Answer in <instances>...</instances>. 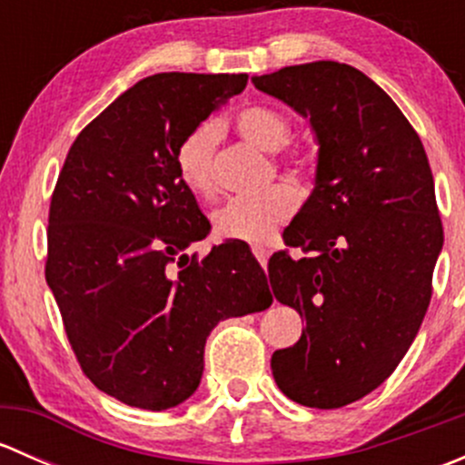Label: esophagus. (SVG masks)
Here are the masks:
<instances>
[{
    "mask_svg": "<svg viewBox=\"0 0 465 465\" xmlns=\"http://www.w3.org/2000/svg\"><path fill=\"white\" fill-rule=\"evenodd\" d=\"M252 254L256 256V261H259L262 267L267 265V259H270V250H267V247H262V245H252Z\"/></svg>",
    "mask_w": 465,
    "mask_h": 465,
    "instance_id": "34e87169",
    "label": "esophagus"
}]
</instances>
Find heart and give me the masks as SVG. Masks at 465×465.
<instances>
[{
    "mask_svg": "<svg viewBox=\"0 0 465 465\" xmlns=\"http://www.w3.org/2000/svg\"><path fill=\"white\" fill-rule=\"evenodd\" d=\"M238 133L262 150H279V157L292 173H308L312 168V148L306 143H285L290 134V121L281 110L254 103L233 116ZM220 142V128L215 121H203L180 139L175 148V166L180 180L195 195L211 198L215 193V148ZM299 195L294 186L279 184L256 195L229 200L213 215V229L218 236L232 241L265 242L276 229L297 211Z\"/></svg>",
    "mask_w": 465,
    "mask_h": 465,
    "instance_id": "1",
    "label": "heart"
}]
</instances>
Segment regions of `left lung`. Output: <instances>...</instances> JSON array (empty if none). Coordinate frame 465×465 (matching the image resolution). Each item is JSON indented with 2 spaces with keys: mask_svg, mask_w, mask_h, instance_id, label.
<instances>
[{
  "mask_svg": "<svg viewBox=\"0 0 465 465\" xmlns=\"http://www.w3.org/2000/svg\"><path fill=\"white\" fill-rule=\"evenodd\" d=\"M252 83L320 143L315 189L283 232L308 256L267 262L276 302L306 320L272 376L290 401L337 410L391 376L423 323L443 247L434 177L416 130L360 69L317 60Z\"/></svg>",
  "mask_w": 465,
  "mask_h": 465,
  "instance_id": "8db88e82",
  "label": "left lung"
}]
</instances>
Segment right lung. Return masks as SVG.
<instances>
[{
	"mask_svg": "<svg viewBox=\"0 0 465 465\" xmlns=\"http://www.w3.org/2000/svg\"><path fill=\"white\" fill-rule=\"evenodd\" d=\"M245 85L247 74L143 78L78 134L51 195L45 276L64 332L83 373L130 407L184 402L218 322L272 303L245 242L186 254L211 224L175 166L180 139Z\"/></svg>",
	"mask_w": 465,
	"mask_h": 465,
	"instance_id": "add662e5",
	"label": "right lung"
}]
</instances>
